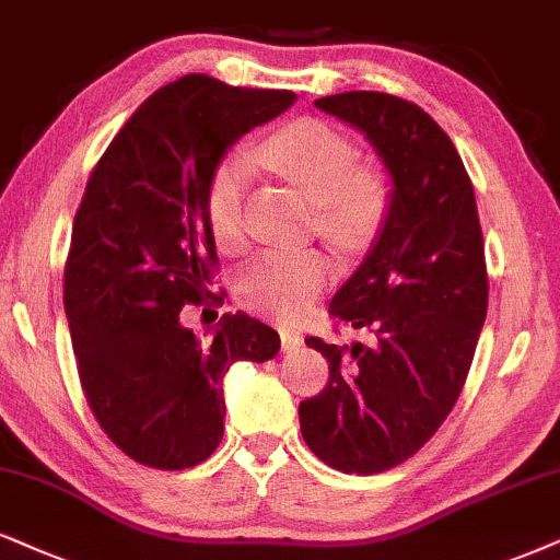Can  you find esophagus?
Wrapping results in <instances>:
<instances>
[{
	"instance_id": "esophagus-1",
	"label": "esophagus",
	"mask_w": 560,
	"mask_h": 560,
	"mask_svg": "<svg viewBox=\"0 0 560 560\" xmlns=\"http://www.w3.org/2000/svg\"><path fill=\"white\" fill-rule=\"evenodd\" d=\"M279 336H281V351H294V349H300L302 341H304L300 332L289 330V328H281Z\"/></svg>"
}]
</instances>
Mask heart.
Masks as SVG:
<instances>
[{
  "label": "heart",
  "instance_id": "obj_1",
  "mask_svg": "<svg viewBox=\"0 0 560 560\" xmlns=\"http://www.w3.org/2000/svg\"><path fill=\"white\" fill-rule=\"evenodd\" d=\"M258 154L317 203V228L325 235L362 243L385 217V178L374 170H359L357 147L330 124L302 118L281 126ZM250 180L253 158L247 152H230L209 178V230L228 253H240L247 243L245 198ZM328 276L330 264L320 250H266L243 268L237 296L253 313L289 320L315 300Z\"/></svg>",
  "mask_w": 560,
  "mask_h": 560
}]
</instances>
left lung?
<instances>
[{
    "label": "left lung",
    "instance_id": "1",
    "mask_svg": "<svg viewBox=\"0 0 560 560\" xmlns=\"http://www.w3.org/2000/svg\"><path fill=\"white\" fill-rule=\"evenodd\" d=\"M315 105L362 131L393 180L377 240L328 307L374 343L310 336L330 377L300 402L307 447L372 476L413 457L459 398L488 310L483 232L468 170L427 110L366 90Z\"/></svg>",
    "mask_w": 560,
    "mask_h": 560
}]
</instances>
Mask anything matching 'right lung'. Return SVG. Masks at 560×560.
Here are the masks:
<instances>
[{
	"mask_svg": "<svg viewBox=\"0 0 560 560\" xmlns=\"http://www.w3.org/2000/svg\"><path fill=\"white\" fill-rule=\"evenodd\" d=\"M296 101L186 74L139 105L92 170L63 268V310L84 398L110 442L141 465L203 463L224 434L222 380L268 362L279 332L237 313L207 341L180 323L211 294L207 217L214 167L235 141Z\"/></svg>",
	"mask_w": 560,
	"mask_h": 560,
	"instance_id": "right-lung-1",
	"label": "right lung"
}]
</instances>
